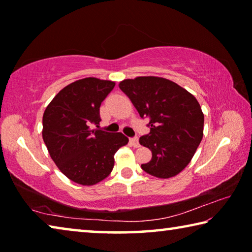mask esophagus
I'll return each instance as SVG.
<instances>
[{
  "instance_id": "34e87169",
  "label": "esophagus",
  "mask_w": 252,
  "mask_h": 252,
  "mask_svg": "<svg viewBox=\"0 0 252 252\" xmlns=\"http://www.w3.org/2000/svg\"><path fill=\"white\" fill-rule=\"evenodd\" d=\"M130 143H131V146H133L134 148H139V147H140V143H139L138 136H134V138H131V139H130Z\"/></svg>"
}]
</instances>
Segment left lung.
I'll return each mask as SVG.
<instances>
[{
	"mask_svg": "<svg viewBox=\"0 0 252 252\" xmlns=\"http://www.w3.org/2000/svg\"><path fill=\"white\" fill-rule=\"evenodd\" d=\"M119 88L129 96L150 132L139 142L152 159L141 164L147 173L161 179L177 176L192 159L203 136L204 117L197 99L168 79L138 76L123 80Z\"/></svg>",
	"mask_w": 252,
	"mask_h": 252,
	"instance_id": "8db88e82",
	"label": "left lung"
}]
</instances>
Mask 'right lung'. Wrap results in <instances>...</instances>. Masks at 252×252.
Instances as JSON below:
<instances>
[{
    "mask_svg": "<svg viewBox=\"0 0 252 252\" xmlns=\"http://www.w3.org/2000/svg\"><path fill=\"white\" fill-rule=\"evenodd\" d=\"M114 85L96 78L78 80L63 88L44 111L42 136L50 156L79 185L93 186L108 177L116 152L129 142L121 132L99 127L100 105Z\"/></svg>",
    "mask_w": 252,
    "mask_h": 252,
    "instance_id": "right-lung-1",
    "label": "right lung"
}]
</instances>
